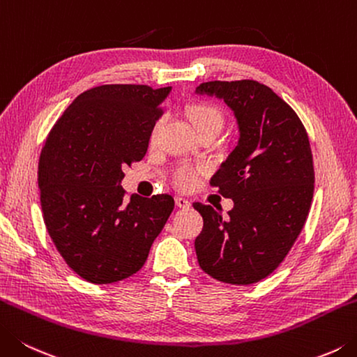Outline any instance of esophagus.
Here are the masks:
<instances>
[{
    "mask_svg": "<svg viewBox=\"0 0 357 357\" xmlns=\"http://www.w3.org/2000/svg\"><path fill=\"white\" fill-rule=\"evenodd\" d=\"M176 205H177L178 208H190L191 202L188 200V199H185V197H180V196H177V197H176Z\"/></svg>",
    "mask_w": 357,
    "mask_h": 357,
    "instance_id": "obj_1",
    "label": "esophagus"
}]
</instances>
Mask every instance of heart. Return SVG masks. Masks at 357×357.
Here are the masks:
<instances>
[{
  "label": "heart",
  "mask_w": 357,
  "mask_h": 357,
  "mask_svg": "<svg viewBox=\"0 0 357 357\" xmlns=\"http://www.w3.org/2000/svg\"><path fill=\"white\" fill-rule=\"evenodd\" d=\"M188 116H190L191 124L194 126L196 132H202L205 129H219L222 124H224V115L218 109L216 105L206 104V102H199L192 104L188 110ZM161 121L158 119L152 127L151 132V139H155L158 129H160ZM206 171V166L202 163H178L172 167L171 171V183L178 188L181 191H191L197 186L199 178L202 174Z\"/></svg>",
  "instance_id": "obj_1"
}]
</instances>
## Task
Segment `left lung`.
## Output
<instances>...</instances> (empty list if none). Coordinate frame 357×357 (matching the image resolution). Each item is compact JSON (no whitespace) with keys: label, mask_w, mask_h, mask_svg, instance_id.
<instances>
[{"label":"left lung","mask_w":357,"mask_h":357,"mask_svg":"<svg viewBox=\"0 0 357 357\" xmlns=\"http://www.w3.org/2000/svg\"><path fill=\"white\" fill-rule=\"evenodd\" d=\"M224 99L239 141L210 185L234 202L228 216L194 202L204 218L196 238L202 271L228 284H253L287 257L303 230L314 194V161L303 123L286 100L252 79L197 86Z\"/></svg>","instance_id":"1"}]
</instances>
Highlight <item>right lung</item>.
<instances>
[{
  "label": "right lung",
  "instance_id": "add662e5",
  "mask_svg": "<svg viewBox=\"0 0 357 357\" xmlns=\"http://www.w3.org/2000/svg\"><path fill=\"white\" fill-rule=\"evenodd\" d=\"M171 86L112 84L84 91L46 137L38 161L43 220L80 278L109 284L144 266L174 210L169 194L124 202L123 169L143 160Z\"/></svg>",
  "mask_w": 357,
  "mask_h": 357
}]
</instances>
